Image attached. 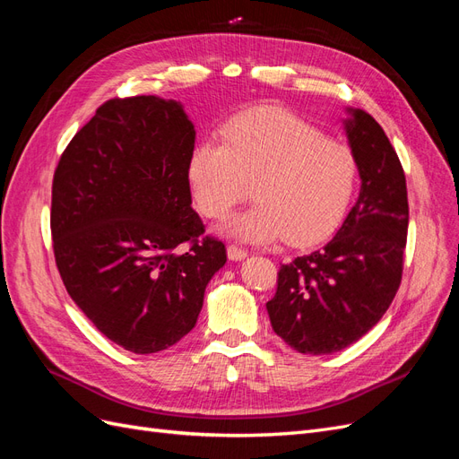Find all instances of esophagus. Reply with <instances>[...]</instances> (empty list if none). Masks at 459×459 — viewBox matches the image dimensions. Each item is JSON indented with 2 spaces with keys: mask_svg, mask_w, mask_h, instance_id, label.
<instances>
[{
  "mask_svg": "<svg viewBox=\"0 0 459 459\" xmlns=\"http://www.w3.org/2000/svg\"><path fill=\"white\" fill-rule=\"evenodd\" d=\"M247 251L245 248H241V247H238V245H230L228 247V258L230 260H243V258H247Z\"/></svg>",
  "mask_w": 459,
  "mask_h": 459,
  "instance_id": "obj_1",
  "label": "esophagus"
}]
</instances>
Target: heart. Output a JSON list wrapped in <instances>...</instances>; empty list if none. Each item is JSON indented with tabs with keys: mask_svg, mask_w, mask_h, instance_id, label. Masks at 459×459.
<instances>
[{
	"mask_svg": "<svg viewBox=\"0 0 459 459\" xmlns=\"http://www.w3.org/2000/svg\"><path fill=\"white\" fill-rule=\"evenodd\" d=\"M356 174L349 145L272 107L231 120L221 145L203 142L187 160L191 197L206 218H226L253 186L256 203L228 220L224 233L256 245L283 238L290 247H312L327 239L351 204Z\"/></svg>",
	"mask_w": 459,
	"mask_h": 459,
	"instance_id": "1",
	"label": "heart"
}]
</instances>
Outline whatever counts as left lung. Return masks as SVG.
Listing matches in <instances>:
<instances>
[{
  "instance_id": "obj_1",
  "label": "left lung",
  "mask_w": 459,
  "mask_h": 459,
  "mask_svg": "<svg viewBox=\"0 0 459 459\" xmlns=\"http://www.w3.org/2000/svg\"><path fill=\"white\" fill-rule=\"evenodd\" d=\"M346 137L362 187L324 248L283 264L266 304L273 331L302 354H331L356 342L391 307L408 238L406 176L383 128L346 108Z\"/></svg>"
}]
</instances>
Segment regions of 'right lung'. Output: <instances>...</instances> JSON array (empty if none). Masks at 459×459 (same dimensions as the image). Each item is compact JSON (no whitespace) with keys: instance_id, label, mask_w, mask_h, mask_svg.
<instances>
[{"instance_id":"obj_1","label":"right lung","mask_w":459,"mask_h":459,"mask_svg":"<svg viewBox=\"0 0 459 459\" xmlns=\"http://www.w3.org/2000/svg\"><path fill=\"white\" fill-rule=\"evenodd\" d=\"M182 103L110 100L66 145L51 191L55 262L68 295L107 339L160 352L195 327L226 247L203 238ZM188 245L186 246L185 243Z\"/></svg>"}]
</instances>
